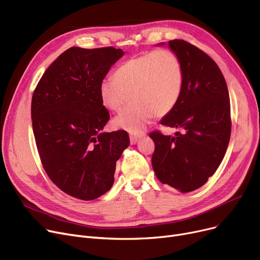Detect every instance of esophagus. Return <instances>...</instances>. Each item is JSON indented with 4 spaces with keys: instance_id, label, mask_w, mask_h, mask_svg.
<instances>
[{
    "instance_id": "esophagus-1",
    "label": "esophagus",
    "mask_w": 260,
    "mask_h": 260,
    "mask_svg": "<svg viewBox=\"0 0 260 260\" xmlns=\"http://www.w3.org/2000/svg\"><path fill=\"white\" fill-rule=\"evenodd\" d=\"M140 138H141L140 135H131V136H129L131 144H132V145H133V144H136V143H137V142L139 141Z\"/></svg>"
}]
</instances>
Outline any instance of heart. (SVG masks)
<instances>
[{
    "mask_svg": "<svg viewBox=\"0 0 260 260\" xmlns=\"http://www.w3.org/2000/svg\"><path fill=\"white\" fill-rule=\"evenodd\" d=\"M183 87V68L179 58L170 50L144 52L122 63L114 79H104L99 86L103 105L121 112L113 125L132 134L142 133L155 116L169 114L178 103ZM129 97L127 98V95Z\"/></svg>",
    "mask_w": 260,
    "mask_h": 260,
    "instance_id": "1",
    "label": "heart"
}]
</instances>
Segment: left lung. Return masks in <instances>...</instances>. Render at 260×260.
<instances>
[{
  "label": "left lung",
  "mask_w": 260,
  "mask_h": 260,
  "mask_svg": "<svg viewBox=\"0 0 260 260\" xmlns=\"http://www.w3.org/2000/svg\"><path fill=\"white\" fill-rule=\"evenodd\" d=\"M168 44L181 62L183 87L178 103L160 123L182 128L183 134L149 135L156 146L152 166L161 183L188 193L208 181L225 155L231 136L229 90L207 53L183 40Z\"/></svg>",
  "instance_id": "1"
}]
</instances>
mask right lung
Returning <instances> with one entry per match:
<instances>
[{"instance_id":"1","label":"right lung","mask_w":260,"mask_h":260,"mask_svg":"<svg viewBox=\"0 0 260 260\" xmlns=\"http://www.w3.org/2000/svg\"><path fill=\"white\" fill-rule=\"evenodd\" d=\"M123 56L114 47H72L50 64L32 94V129L43 168L78 199L93 200L111 189L116 162L129 145L126 132H102L109 113L99 94Z\"/></svg>"}]
</instances>
